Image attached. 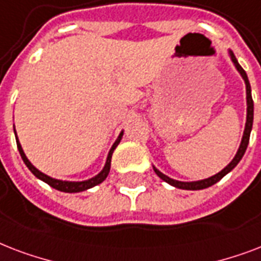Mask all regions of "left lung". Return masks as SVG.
<instances>
[{
	"instance_id": "left-lung-1",
	"label": "left lung",
	"mask_w": 261,
	"mask_h": 261,
	"mask_svg": "<svg viewBox=\"0 0 261 261\" xmlns=\"http://www.w3.org/2000/svg\"><path fill=\"white\" fill-rule=\"evenodd\" d=\"M229 54H230V58H231V61H233V64L236 65V68H237V70L242 76V79H244V82H245V86H246V106H248V108H246V124H245V130H244V136H242L241 144H240V148H238L237 153H236V156L233 158V161H231V162H230L229 165L223 169V170L219 171L218 174L213 175V177H210V178L200 179V181H192V182L177 181V179L170 178V177H167L166 174L161 173L156 167H153V170H155V173L158 174V177H161L165 182L170 184V185H173V187L179 188V189H187V191H199V189H205V188L211 187V185H214V184H217L218 181H221V179L227 174V173H230V171L233 170L234 167L238 165V162L242 159L244 153H245L248 143H249L252 125H253V99H252V94H250V84H249V80H248V76H246V72L242 69V66L238 64L237 58H236V56H234V53L231 51V50H229Z\"/></svg>"
}]
</instances>
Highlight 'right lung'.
I'll use <instances>...</instances> for the list:
<instances>
[{"mask_svg": "<svg viewBox=\"0 0 261 261\" xmlns=\"http://www.w3.org/2000/svg\"><path fill=\"white\" fill-rule=\"evenodd\" d=\"M124 132L120 133V136L117 137L116 143L113 144V147L110 148L109 151V155H108V159H106V165L103 167V170L99 173L98 175H95L92 178L87 179V181H79V182H74V181H61V179H56V178H51V177H48V175L43 174L42 171H39L36 169L34 165H32L28 158L25 156V153H24L23 148H21V144H20L19 139L16 136V143H17V148H19V152L21 155V159H23V162L25 163V166L31 170V173L35 175L36 178L42 179L43 182L48 184L50 187L54 188V189H57V191H61V192H66V193H77V192H83V191H87V189H90V188L95 187V185H98V184L103 182L106 177H108L109 171H110V165H112V155H113V151L116 149V147L120 144L121 141V137H122Z\"/></svg>", "mask_w": 261, "mask_h": 261, "instance_id": "right-lung-1", "label": "right lung"}]
</instances>
